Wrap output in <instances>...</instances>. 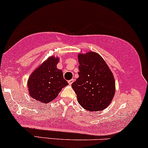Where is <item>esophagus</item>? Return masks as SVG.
<instances>
[{
    "mask_svg": "<svg viewBox=\"0 0 148 148\" xmlns=\"http://www.w3.org/2000/svg\"><path fill=\"white\" fill-rule=\"evenodd\" d=\"M73 83H74V79H71L70 80H68V83L70 84V85H72Z\"/></svg>",
    "mask_w": 148,
    "mask_h": 148,
    "instance_id": "34e87169",
    "label": "esophagus"
}]
</instances>
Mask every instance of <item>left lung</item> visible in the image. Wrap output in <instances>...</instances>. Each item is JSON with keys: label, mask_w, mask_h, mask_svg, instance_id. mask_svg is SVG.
<instances>
[{"label": "left lung", "mask_w": 148, "mask_h": 148, "mask_svg": "<svg viewBox=\"0 0 148 148\" xmlns=\"http://www.w3.org/2000/svg\"><path fill=\"white\" fill-rule=\"evenodd\" d=\"M78 59L79 77L72 87L78 103L89 111L104 110L115 96V80L113 73L97 52L79 53Z\"/></svg>", "instance_id": "obj_1"}]
</instances>
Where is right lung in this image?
Listing matches in <instances>:
<instances>
[{
	"instance_id": "right-lung-1",
	"label": "right lung",
	"mask_w": 148,
	"mask_h": 148,
	"mask_svg": "<svg viewBox=\"0 0 148 148\" xmlns=\"http://www.w3.org/2000/svg\"><path fill=\"white\" fill-rule=\"evenodd\" d=\"M59 61V57L50 56L31 73L27 82L31 98L42 103H49L68 85L62 71L57 68Z\"/></svg>"
}]
</instances>
